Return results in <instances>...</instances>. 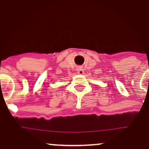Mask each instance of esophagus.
<instances>
[{
    "label": "esophagus",
    "instance_id": "1",
    "mask_svg": "<svg viewBox=\"0 0 149 149\" xmlns=\"http://www.w3.org/2000/svg\"><path fill=\"white\" fill-rule=\"evenodd\" d=\"M78 73H79V74H83V69H82L81 67L78 68Z\"/></svg>",
    "mask_w": 149,
    "mask_h": 149
}]
</instances>
